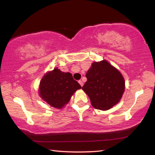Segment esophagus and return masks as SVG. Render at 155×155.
Masks as SVG:
<instances>
[{
  "instance_id": "obj_1",
  "label": "esophagus",
  "mask_w": 155,
  "mask_h": 155,
  "mask_svg": "<svg viewBox=\"0 0 155 155\" xmlns=\"http://www.w3.org/2000/svg\"><path fill=\"white\" fill-rule=\"evenodd\" d=\"M78 83H79V84L81 85V87H82V86L83 85V81L80 80V81H78Z\"/></svg>"
}]
</instances>
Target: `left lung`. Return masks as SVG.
<instances>
[{
    "mask_svg": "<svg viewBox=\"0 0 155 155\" xmlns=\"http://www.w3.org/2000/svg\"><path fill=\"white\" fill-rule=\"evenodd\" d=\"M85 76L87 80L82 90L94 108L105 111L120 101L124 91V79L121 73L105 60L93 63Z\"/></svg>",
    "mask_w": 155,
    "mask_h": 155,
    "instance_id": "8db88e82",
    "label": "left lung"
}]
</instances>
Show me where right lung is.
Returning a JSON list of instances; mask_svg holds the SVG:
<instances>
[{"instance_id":"1","label":"right lung","mask_w":155,"mask_h":155,"mask_svg":"<svg viewBox=\"0 0 155 155\" xmlns=\"http://www.w3.org/2000/svg\"><path fill=\"white\" fill-rule=\"evenodd\" d=\"M81 86L70 72H63L56 68L44 75L40 82V96L54 108L61 109Z\"/></svg>"}]
</instances>
